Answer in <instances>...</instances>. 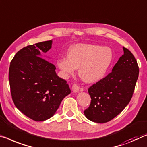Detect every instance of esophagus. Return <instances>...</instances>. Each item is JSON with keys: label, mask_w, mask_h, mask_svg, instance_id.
<instances>
[{"label": "esophagus", "mask_w": 147, "mask_h": 147, "mask_svg": "<svg viewBox=\"0 0 147 147\" xmlns=\"http://www.w3.org/2000/svg\"><path fill=\"white\" fill-rule=\"evenodd\" d=\"M72 90H73V92L76 93L78 92L79 90H80V87H79V86H78L76 84H74L73 86H72Z\"/></svg>", "instance_id": "obj_1"}]
</instances>
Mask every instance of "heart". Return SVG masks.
<instances>
[{"instance_id":"b5f03b06","label":"heart","mask_w":147,"mask_h":147,"mask_svg":"<svg viewBox=\"0 0 147 147\" xmlns=\"http://www.w3.org/2000/svg\"><path fill=\"white\" fill-rule=\"evenodd\" d=\"M113 59L109 48L89 44H77L69 48L67 57L57 61L65 77L73 75L78 68V75L87 83H94L105 75Z\"/></svg>"}]
</instances>
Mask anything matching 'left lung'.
<instances>
[{
  "label": "left lung",
  "mask_w": 147,
  "mask_h": 147,
  "mask_svg": "<svg viewBox=\"0 0 147 147\" xmlns=\"http://www.w3.org/2000/svg\"><path fill=\"white\" fill-rule=\"evenodd\" d=\"M112 72L88 88L90 107L84 111L92 122L105 123L124 110L131 100L139 76L136 58L126 48Z\"/></svg>",
  "instance_id": "obj_1"
}]
</instances>
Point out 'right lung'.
Here are the masks:
<instances>
[{
  "instance_id": "right-lung-1",
  "label": "right lung",
  "mask_w": 147,
  "mask_h": 147,
  "mask_svg": "<svg viewBox=\"0 0 147 147\" xmlns=\"http://www.w3.org/2000/svg\"><path fill=\"white\" fill-rule=\"evenodd\" d=\"M52 40L27 46L16 53L9 68V82L15 106L31 119L48 120L71 93L68 84L55 73V67L42 58Z\"/></svg>"
}]
</instances>
